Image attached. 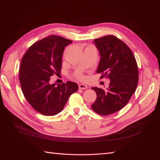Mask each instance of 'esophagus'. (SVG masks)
Returning <instances> with one entry per match:
<instances>
[{"label":"esophagus","mask_w":160,"mask_h":160,"mask_svg":"<svg viewBox=\"0 0 160 160\" xmlns=\"http://www.w3.org/2000/svg\"><path fill=\"white\" fill-rule=\"evenodd\" d=\"M79 89H81V90H86L88 88V86L86 84L81 83V84L79 85Z\"/></svg>","instance_id":"34e87169"}]
</instances>
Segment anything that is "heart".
Segmentation results:
<instances>
[{
    "label": "heart",
    "instance_id": "1",
    "mask_svg": "<svg viewBox=\"0 0 160 160\" xmlns=\"http://www.w3.org/2000/svg\"><path fill=\"white\" fill-rule=\"evenodd\" d=\"M78 76H79V77H81V75H80V74H79V75H78Z\"/></svg>",
    "mask_w": 160,
    "mask_h": 160
}]
</instances>
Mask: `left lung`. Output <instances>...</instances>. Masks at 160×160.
Masks as SVG:
<instances>
[{"label":"left lung","mask_w":160,"mask_h":160,"mask_svg":"<svg viewBox=\"0 0 160 160\" xmlns=\"http://www.w3.org/2000/svg\"><path fill=\"white\" fill-rule=\"evenodd\" d=\"M93 44L100 55L97 72L102 74L101 78L108 77L110 83L106 90L92 88L97 94L92 108L100 115H109L125 107L136 92L137 63L131 49L113 35L95 39Z\"/></svg>","instance_id":"1"}]
</instances>
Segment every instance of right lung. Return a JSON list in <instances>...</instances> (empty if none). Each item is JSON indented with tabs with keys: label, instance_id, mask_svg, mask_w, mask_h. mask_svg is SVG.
Here are the masks:
<instances>
[{
	"label": "right lung",
	"instance_id": "right-lung-1",
	"mask_svg": "<svg viewBox=\"0 0 160 160\" xmlns=\"http://www.w3.org/2000/svg\"><path fill=\"white\" fill-rule=\"evenodd\" d=\"M72 41L51 35L33 44L21 60L19 80L27 101L34 109L45 116L62 112L70 96L78 90L74 82L51 84L50 77L60 73L62 56Z\"/></svg>",
	"mask_w": 160,
	"mask_h": 160
}]
</instances>
